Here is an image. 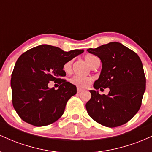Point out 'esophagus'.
I'll return each instance as SVG.
<instances>
[{"label":"esophagus","mask_w":152,"mask_h":152,"mask_svg":"<svg viewBox=\"0 0 152 152\" xmlns=\"http://www.w3.org/2000/svg\"><path fill=\"white\" fill-rule=\"evenodd\" d=\"M82 91H83V90L81 89V88H77V92H78V93H80V92H81Z\"/></svg>","instance_id":"esophagus-1"}]
</instances>
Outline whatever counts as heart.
Instances as JSON below:
<instances>
[{"mask_svg":"<svg viewBox=\"0 0 152 152\" xmlns=\"http://www.w3.org/2000/svg\"><path fill=\"white\" fill-rule=\"evenodd\" d=\"M85 61L87 62V64L89 65L91 67H93L96 63L99 62V59L96 56H95L91 55V54H87L84 56ZM71 64L72 62L71 61H67L63 66V69L65 71L66 73H69L71 70ZM70 83H72L73 85H75L76 86H77L78 88H86L91 84L92 81H93V78L90 76H84V77H82V76H74L73 77L70 78Z\"/></svg>","mask_w":152,"mask_h":152,"instance_id":"1","label":"heart"}]
</instances>
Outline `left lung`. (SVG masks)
I'll return each instance as SVG.
<instances>
[{"label": "left lung", "instance_id": "obj_1", "mask_svg": "<svg viewBox=\"0 0 152 152\" xmlns=\"http://www.w3.org/2000/svg\"><path fill=\"white\" fill-rule=\"evenodd\" d=\"M87 51L97 56L102 63L96 90L86 104L87 112L95 121L107 127H116L132 119L142 105L146 78L142 61L135 52L121 43L111 42ZM109 88L108 95H101L99 88Z\"/></svg>", "mask_w": 152, "mask_h": 152}]
</instances>
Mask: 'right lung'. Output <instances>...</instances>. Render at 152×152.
Wrapping results in <instances>:
<instances>
[{
	"instance_id": "obj_1",
	"label": "right lung",
	"mask_w": 152,
	"mask_h": 152,
	"mask_svg": "<svg viewBox=\"0 0 152 152\" xmlns=\"http://www.w3.org/2000/svg\"><path fill=\"white\" fill-rule=\"evenodd\" d=\"M83 52V49L66 52L45 44L28 50L19 57L10 86L13 106L22 120L43 126L62 116L66 103L76 94V86L61 78L66 76L63 66ZM49 81L58 83V89H50Z\"/></svg>"
}]
</instances>
